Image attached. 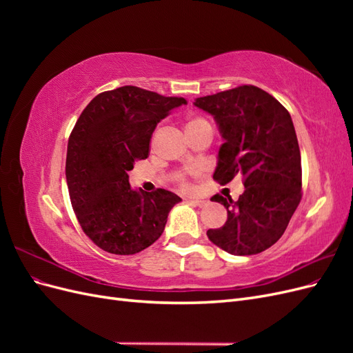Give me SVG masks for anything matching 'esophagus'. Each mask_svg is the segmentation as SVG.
<instances>
[{"label": "esophagus", "instance_id": "1", "mask_svg": "<svg viewBox=\"0 0 353 353\" xmlns=\"http://www.w3.org/2000/svg\"><path fill=\"white\" fill-rule=\"evenodd\" d=\"M188 201L191 203V205L199 206V208H201V206H205V205H206V200H200V199H190Z\"/></svg>", "mask_w": 353, "mask_h": 353}]
</instances>
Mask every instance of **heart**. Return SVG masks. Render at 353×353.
<instances>
[{"instance_id": "obj_1", "label": "heart", "mask_w": 353, "mask_h": 353, "mask_svg": "<svg viewBox=\"0 0 353 353\" xmlns=\"http://www.w3.org/2000/svg\"><path fill=\"white\" fill-rule=\"evenodd\" d=\"M203 122H206V121L200 119V117H194V119H190V121H188V123H187V128H188V126H194V125H199V123H203ZM184 185L187 187V184H184Z\"/></svg>"}]
</instances>
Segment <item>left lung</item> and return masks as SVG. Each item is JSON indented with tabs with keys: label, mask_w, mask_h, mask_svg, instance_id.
Masks as SVG:
<instances>
[{
	"label": "left lung",
	"mask_w": 353,
	"mask_h": 353,
	"mask_svg": "<svg viewBox=\"0 0 353 353\" xmlns=\"http://www.w3.org/2000/svg\"><path fill=\"white\" fill-rule=\"evenodd\" d=\"M215 119L223 144L213 179L225 185L244 176V193L210 200L225 206L227 222L209 240L236 256L256 254L281 239L302 199L301 150L292 116L271 94L253 87L196 99Z\"/></svg>",
	"instance_id": "1"
}]
</instances>
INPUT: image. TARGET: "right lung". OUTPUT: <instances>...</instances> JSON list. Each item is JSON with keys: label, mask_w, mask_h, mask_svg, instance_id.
Returning <instances> with one entry per match:
<instances>
[{"label": "right lung", "mask_w": 353, "mask_h": 353, "mask_svg": "<svg viewBox=\"0 0 353 353\" xmlns=\"http://www.w3.org/2000/svg\"><path fill=\"white\" fill-rule=\"evenodd\" d=\"M183 104L126 85L99 94L81 113L68 143L66 181L74 215L100 249L135 254L162 236L181 197L134 190L128 170L147 159L157 123Z\"/></svg>", "instance_id": "obj_1"}]
</instances>
